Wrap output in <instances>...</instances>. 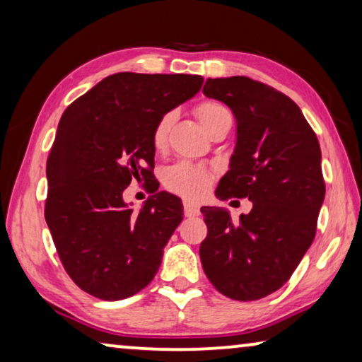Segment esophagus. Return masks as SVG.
Returning a JSON list of instances; mask_svg holds the SVG:
<instances>
[{
    "instance_id": "obj_1",
    "label": "esophagus",
    "mask_w": 362,
    "mask_h": 362,
    "mask_svg": "<svg viewBox=\"0 0 362 362\" xmlns=\"http://www.w3.org/2000/svg\"><path fill=\"white\" fill-rule=\"evenodd\" d=\"M183 213H185V216H198L200 215V208H198L197 203H193L190 200H185L183 202Z\"/></svg>"
}]
</instances>
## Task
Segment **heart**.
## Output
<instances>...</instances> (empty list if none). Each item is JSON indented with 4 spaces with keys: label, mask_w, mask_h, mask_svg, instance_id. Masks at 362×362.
Returning a JSON list of instances; mask_svg holds the SVG:
<instances>
[{
    "label": "heart",
    "mask_w": 362,
    "mask_h": 362,
    "mask_svg": "<svg viewBox=\"0 0 362 362\" xmlns=\"http://www.w3.org/2000/svg\"><path fill=\"white\" fill-rule=\"evenodd\" d=\"M195 115L198 121H200L202 128L206 132L215 129L225 121H231V113L228 111L226 106H223L218 101H203L195 108ZM175 119L174 111H167L162 115L152 129L151 142L154 151L162 152L167 146V136H169L170 126ZM164 185L169 188L170 192L179 193L182 197L187 198H202L205 195L208 188H210L213 182V175L210 170L203 169V167L193 165L190 162H177V164L170 165L169 169L164 172Z\"/></svg>",
    "instance_id": "1"
}]
</instances>
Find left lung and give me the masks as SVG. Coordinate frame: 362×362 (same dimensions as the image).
I'll list each match as a JSON object with an SVG mask.
<instances>
[{
	"mask_svg": "<svg viewBox=\"0 0 362 362\" xmlns=\"http://www.w3.org/2000/svg\"><path fill=\"white\" fill-rule=\"evenodd\" d=\"M203 93L236 118V147L216 197L249 198L252 210L234 223L225 208H202V266L218 292L251 302L281 288L312 246L325 200L322 151L298 106L272 86L208 78Z\"/></svg>",
	"mask_w": 362,
	"mask_h": 362,
	"instance_id": "8db88e82",
	"label": "left lung"
}]
</instances>
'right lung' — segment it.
Returning a JSON list of instances; mask_svg holds the SVG:
<instances>
[{"mask_svg":"<svg viewBox=\"0 0 362 362\" xmlns=\"http://www.w3.org/2000/svg\"><path fill=\"white\" fill-rule=\"evenodd\" d=\"M202 85L200 75L121 72L64 111L47 159L45 221L64 269L86 293L128 298L159 271L183 206L149 182L152 129ZM141 176L155 195L134 214L122 192Z\"/></svg>","mask_w":362,"mask_h":362,"instance_id":"1","label":"right lung"}]
</instances>
